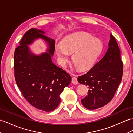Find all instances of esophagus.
Masks as SVG:
<instances>
[{"instance_id": "1", "label": "esophagus", "mask_w": 133, "mask_h": 133, "mask_svg": "<svg viewBox=\"0 0 133 133\" xmlns=\"http://www.w3.org/2000/svg\"><path fill=\"white\" fill-rule=\"evenodd\" d=\"M71 82H72V84H75V85H76V84H78V81H77V79L76 78H75V77H74V78H72V81Z\"/></svg>"}]
</instances>
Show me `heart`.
I'll use <instances>...</instances> for the list:
<instances>
[{"instance_id":"b5f03b06","label":"heart","mask_w":133,"mask_h":133,"mask_svg":"<svg viewBox=\"0 0 133 133\" xmlns=\"http://www.w3.org/2000/svg\"><path fill=\"white\" fill-rule=\"evenodd\" d=\"M103 45L99 39L89 34L80 32L67 36L55 45V52L62 66H66L72 54V62L80 71H85L94 65L99 56Z\"/></svg>"}]
</instances>
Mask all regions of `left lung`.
Here are the masks:
<instances>
[{
  "label": "left lung",
  "mask_w": 133,
  "mask_h": 133,
  "mask_svg": "<svg viewBox=\"0 0 133 133\" xmlns=\"http://www.w3.org/2000/svg\"><path fill=\"white\" fill-rule=\"evenodd\" d=\"M108 49L102 59L88 72L78 78L79 83L87 85L88 95L81 100L85 108L94 110L112 100L121 82L123 63L115 38L110 35Z\"/></svg>",
  "instance_id": "1"
}]
</instances>
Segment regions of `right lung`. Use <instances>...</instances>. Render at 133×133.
<instances>
[{"mask_svg": "<svg viewBox=\"0 0 133 133\" xmlns=\"http://www.w3.org/2000/svg\"><path fill=\"white\" fill-rule=\"evenodd\" d=\"M44 30L32 28L27 31L14 54L15 78L24 98L37 109L51 112L59 104V95L70 84L71 76L52 61L55 40ZM42 39L47 45L46 52L33 53L28 46Z\"/></svg>", "mask_w": 133, "mask_h": 133, "instance_id": "1", "label": "right lung"}]
</instances>
